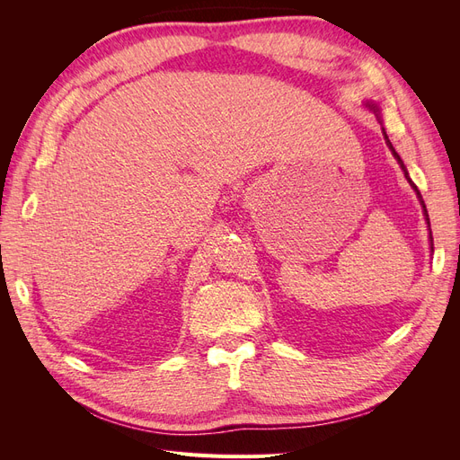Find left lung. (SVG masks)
Masks as SVG:
<instances>
[{"label":"left lung","mask_w":460,"mask_h":460,"mask_svg":"<svg viewBox=\"0 0 460 460\" xmlns=\"http://www.w3.org/2000/svg\"><path fill=\"white\" fill-rule=\"evenodd\" d=\"M365 105L370 109V111H374V115L378 117V120L382 122V119H380V105L376 103V102H372V100H368V102H365ZM384 130V128H382ZM384 140H385V144H387V147H389V151H392V155L395 157V161L399 163V166H401V171L405 172V178L409 180V184H411V188L416 191V198H419V201H420V205H422V213H424V218H426V222H428V230H429V217H428V208H426V205H424V199H422V196H420V191H419V188L414 186V182L411 180V176H409V171H407V166H405V163H402V159L399 157V153L395 151V147L392 146V142H389V137H387V134H385V130H384ZM429 245H431V252H434V238H431V230H429Z\"/></svg>","instance_id":"8db88e82"}]
</instances>
